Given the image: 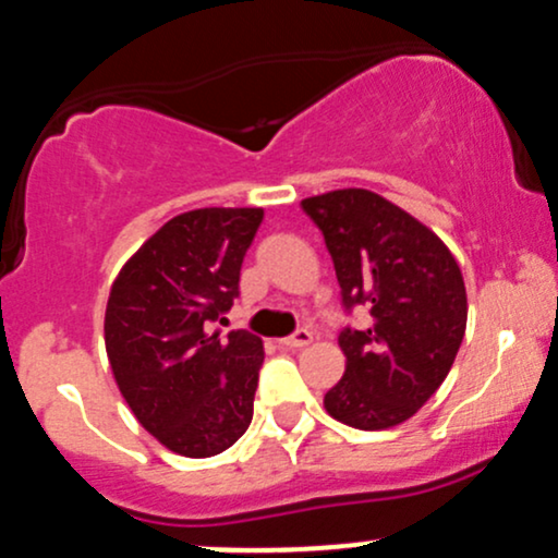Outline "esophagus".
Instances as JSON below:
<instances>
[{"instance_id":"esophagus-1","label":"esophagus","mask_w":558,"mask_h":558,"mask_svg":"<svg viewBox=\"0 0 558 558\" xmlns=\"http://www.w3.org/2000/svg\"><path fill=\"white\" fill-rule=\"evenodd\" d=\"M311 340H314V335H311L308 329H298V332L290 335V338H281L279 345H284V349H303V345H308Z\"/></svg>"}]
</instances>
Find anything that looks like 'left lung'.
Listing matches in <instances>:
<instances>
[{
    "instance_id": "8db88e82",
    "label": "left lung",
    "mask_w": 558,
    "mask_h": 558,
    "mask_svg": "<svg viewBox=\"0 0 558 558\" xmlns=\"http://www.w3.org/2000/svg\"><path fill=\"white\" fill-rule=\"evenodd\" d=\"M343 303L367 305V329H343L345 373L325 393L335 421L383 430L410 421L458 356L469 319L463 274L449 247L407 209L367 189L308 196Z\"/></svg>"
}]
</instances>
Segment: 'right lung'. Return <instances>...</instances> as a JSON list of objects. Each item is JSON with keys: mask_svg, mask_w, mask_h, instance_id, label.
Instances as JSON below:
<instances>
[{"mask_svg": "<svg viewBox=\"0 0 558 558\" xmlns=\"http://www.w3.org/2000/svg\"><path fill=\"white\" fill-rule=\"evenodd\" d=\"M263 207L175 215L128 257L106 303V353L137 423L183 458H213L253 421L263 340L209 332L239 295Z\"/></svg>", "mask_w": 558, "mask_h": 558, "instance_id": "obj_1", "label": "right lung"}]
</instances>
